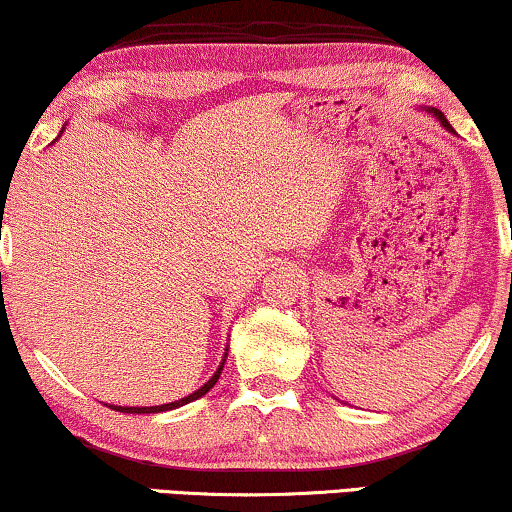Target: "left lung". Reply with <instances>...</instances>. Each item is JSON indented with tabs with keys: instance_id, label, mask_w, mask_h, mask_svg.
Masks as SVG:
<instances>
[{
	"instance_id": "1",
	"label": "left lung",
	"mask_w": 512,
	"mask_h": 512,
	"mask_svg": "<svg viewBox=\"0 0 512 512\" xmlns=\"http://www.w3.org/2000/svg\"><path fill=\"white\" fill-rule=\"evenodd\" d=\"M424 111H426V114H431L433 118H436V121H438L440 125H443V128H445L447 132H454V130H452V125H450V123H447V118H445V114H443V111H440V109H436V107H424Z\"/></svg>"
}]
</instances>
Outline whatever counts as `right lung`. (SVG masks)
I'll list each match as a JSON object with an SVG mask.
<instances>
[{
  "mask_svg": "<svg viewBox=\"0 0 512 512\" xmlns=\"http://www.w3.org/2000/svg\"><path fill=\"white\" fill-rule=\"evenodd\" d=\"M4 219V216H2ZM226 356H228V349L226 352H223V359H221V366L216 368V373L209 377V380L202 384V387L198 389V391H193V394H188V396H184V398H179V401H174V403H163V405H146V408H128V405H109L111 410H116V412H128V415H151V412H165V410H174V408H181V405H186V403H191V401H198L200 396H205L209 389L214 387L216 384V380H219L221 377V370H223V363H226Z\"/></svg>",
  "mask_w": 512,
  "mask_h": 512,
  "instance_id": "obj_1",
  "label": "right lung"
}]
</instances>
